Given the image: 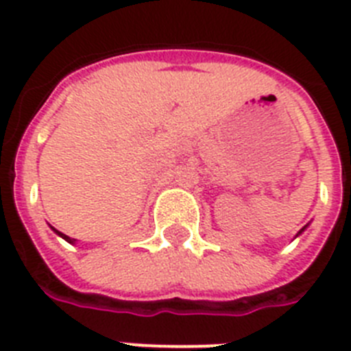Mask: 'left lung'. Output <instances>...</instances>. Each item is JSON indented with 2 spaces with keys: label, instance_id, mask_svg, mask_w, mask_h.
I'll return each instance as SVG.
<instances>
[{
  "label": "left lung",
  "instance_id": "1",
  "mask_svg": "<svg viewBox=\"0 0 351 351\" xmlns=\"http://www.w3.org/2000/svg\"><path fill=\"white\" fill-rule=\"evenodd\" d=\"M306 228H308V225H306V226H302V228H300V230H299V234H297V235H295V237H299V235H300V234H302V232H304V230H306Z\"/></svg>",
  "mask_w": 351,
  "mask_h": 351
}]
</instances>
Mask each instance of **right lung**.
I'll return each mask as SVG.
<instances>
[{
  "instance_id": "right-lung-1",
  "label": "right lung",
  "mask_w": 351,
  "mask_h": 351,
  "mask_svg": "<svg viewBox=\"0 0 351 351\" xmlns=\"http://www.w3.org/2000/svg\"><path fill=\"white\" fill-rule=\"evenodd\" d=\"M51 228H52V232H54V234H58V235H60L61 239H64V241H66V243H70V244H75V241H77V239H71V237H68V235H64L63 232L56 230L54 226H51Z\"/></svg>"
}]
</instances>
